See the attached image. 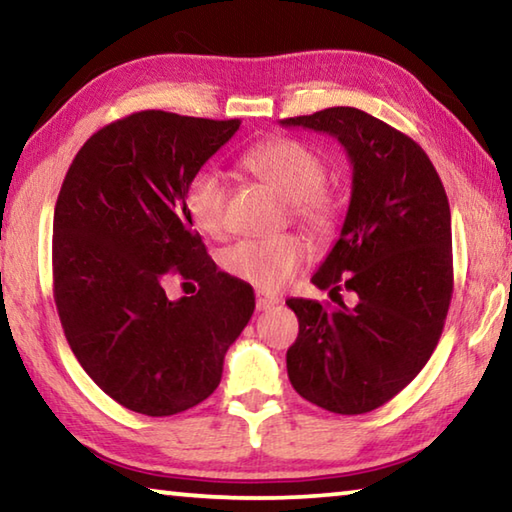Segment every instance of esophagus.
Returning <instances> with one entry per match:
<instances>
[{
  "instance_id": "34e87169",
  "label": "esophagus",
  "mask_w": 512,
  "mask_h": 512,
  "mask_svg": "<svg viewBox=\"0 0 512 512\" xmlns=\"http://www.w3.org/2000/svg\"><path fill=\"white\" fill-rule=\"evenodd\" d=\"M277 302H280V298L273 296V293H268V291H257L255 293V305H257L259 311L271 309V307L277 305Z\"/></svg>"
}]
</instances>
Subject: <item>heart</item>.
<instances>
[{
    "instance_id": "heart-1",
    "label": "heart",
    "mask_w": 512,
    "mask_h": 512,
    "mask_svg": "<svg viewBox=\"0 0 512 512\" xmlns=\"http://www.w3.org/2000/svg\"><path fill=\"white\" fill-rule=\"evenodd\" d=\"M244 169L262 180L266 187L291 203V214L314 235H329L339 219V207L332 194L325 192V162L320 155L298 140L277 137L250 149ZM185 210L194 228L207 237H219L225 230V185L212 169L198 171L189 180ZM305 244L293 235L271 239H246L230 246L221 264L230 275L250 282L259 289H280L298 266L305 262Z\"/></svg>"
}]
</instances>
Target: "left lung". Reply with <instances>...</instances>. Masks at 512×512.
I'll return each mask as SVG.
<instances>
[{
    "label": "left lung",
    "instance_id": "obj_1",
    "mask_svg": "<svg viewBox=\"0 0 512 512\" xmlns=\"http://www.w3.org/2000/svg\"><path fill=\"white\" fill-rule=\"evenodd\" d=\"M336 137L352 164L341 235L311 277L352 291V307L291 298L300 332L287 352L291 386L341 415L368 413L411 384L436 350L452 300V214L418 144L357 108L282 119Z\"/></svg>",
    "mask_w": 512,
    "mask_h": 512
}]
</instances>
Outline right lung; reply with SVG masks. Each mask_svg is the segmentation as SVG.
I'll use <instances>...</instances> for the list:
<instances>
[{"instance_id":"obj_1","label":"right lung","mask_w":512,"mask_h":512,"mask_svg":"<svg viewBox=\"0 0 512 512\" xmlns=\"http://www.w3.org/2000/svg\"><path fill=\"white\" fill-rule=\"evenodd\" d=\"M239 124L135 112L94 133L60 187V323L94 384L135 413L162 418L207 400L255 311L253 287L216 268L185 210L189 180ZM171 274L199 293L169 301Z\"/></svg>"}]
</instances>
